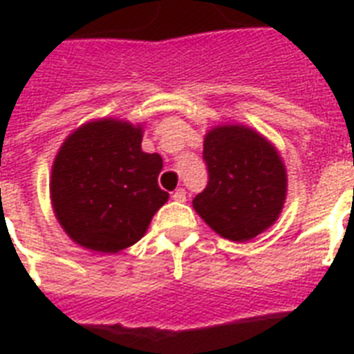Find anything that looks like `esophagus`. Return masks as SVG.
I'll return each mask as SVG.
<instances>
[{
  "instance_id": "34e87169",
  "label": "esophagus",
  "mask_w": 354,
  "mask_h": 354,
  "mask_svg": "<svg viewBox=\"0 0 354 354\" xmlns=\"http://www.w3.org/2000/svg\"><path fill=\"white\" fill-rule=\"evenodd\" d=\"M187 198V193H185V189H176L174 193H172V200H176V202H185Z\"/></svg>"
}]
</instances>
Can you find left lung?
I'll return each mask as SVG.
<instances>
[{
  "label": "left lung",
  "mask_w": 354,
  "mask_h": 354,
  "mask_svg": "<svg viewBox=\"0 0 354 354\" xmlns=\"http://www.w3.org/2000/svg\"><path fill=\"white\" fill-rule=\"evenodd\" d=\"M207 187L194 211L224 239L250 241L268 230L286 198V171L268 139L242 124H222L205 133Z\"/></svg>",
  "instance_id": "obj_1"
}]
</instances>
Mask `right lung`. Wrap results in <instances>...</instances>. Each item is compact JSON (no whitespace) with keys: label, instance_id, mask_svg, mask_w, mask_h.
Returning a JSON list of instances; mask_svg holds the SVG:
<instances>
[{"label":"right lung","instance_id":"add662e5","mask_svg":"<svg viewBox=\"0 0 354 354\" xmlns=\"http://www.w3.org/2000/svg\"><path fill=\"white\" fill-rule=\"evenodd\" d=\"M143 128L99 119L77 128L53 161L51 204L60 226L77 244L118 253L145 235L169 200L160 189V154L141 150Z\"/></svg>","mask_w":354,"mask_h":354}]
</instances>
